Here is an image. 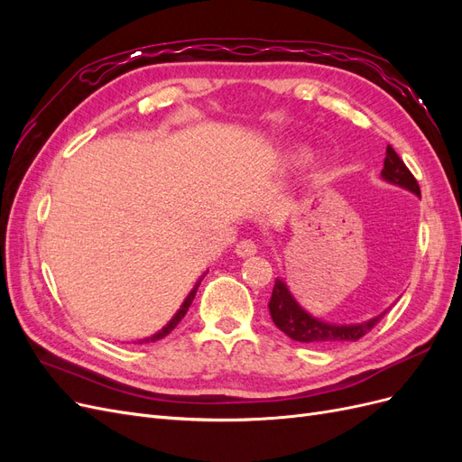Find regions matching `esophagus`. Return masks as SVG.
<instances>
[{
  "label": "esophagus",
  "mask_w": 462,
  "mask_h": 462,
  "mask_svg": "<svg viewBox=\"0 0 462 462\" xmlns=\"http://www.w3.org/2000/svg\"><path fill=\"white\" fill-rule=\"evenodd\" d=\"M235 253L239 254L241 258L254 256V254L258 253V245H256L254 241H250V239H243V241L236 243V246H235Z\"/></svg>",
  "instance_id": "34e87169"
}]
</instances>
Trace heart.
<instances>
[{
  "label": "heart",
  "mask_w": 462,
  "mask_h": 462,
  "mask_svg": "<svg viewBox=\"0 0 462 462\" xmlns=\"http://www.w3.org/2000/svg\"><path fill=\"white\" fill-rule=\"evenodd\" d=\"M306 158H309V156H306V152H299V153H295V156H292V162L302 163Z\"/></svg>",
  "instance_id": "obj_1"
}]
</instances>
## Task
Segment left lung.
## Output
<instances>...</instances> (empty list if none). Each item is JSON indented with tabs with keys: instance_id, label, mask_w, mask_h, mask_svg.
Returning <instances> with one entry per match:
<instances>
[{
	"instance_id": "left-lung-1",
	"label": "left lung",
	"mask_w": 462,
	"mask_h": 462,
	"mask_svg": "<svg viewBox=\"0 0 462 462\" xmlns=\"http://www.w3.org/2000/svg\"><path fill=\"white\" fill-rule=\"evenodd\" d=\"M382 179L391 185H397L401 189H407L409 192L420 197V187H418L414 175L409 171V167L397 156V152L387 146ZM270 314L273 324L282 329L291 339L299 343H310V345H333L343 341H358L362 335H366L377 321H380L387 310L377 314L368 321H360V324H331L324 321L310 312H306L302 306L292 297L287 283L283 279H275V285L270 299Z\"/></svg>"
}]
</instances>
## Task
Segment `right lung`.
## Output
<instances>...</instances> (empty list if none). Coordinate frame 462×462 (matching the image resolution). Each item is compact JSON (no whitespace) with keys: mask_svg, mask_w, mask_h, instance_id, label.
I'll use <instances>...</instances> for the list:
<instances>
[{"mask_svg":"<svg viewBox=\"0 0 462 462\" xmlns=\"http://www.w3.org/2000/svg\"><path fill=\"white\" fill-rule=\"evenodd\" d=\"M208 273V272H206ZM206 273H202L200 277H199V282L197 283H194V287L190 289V292H189V295H187V299L183 300V304H180V309L175 312V316L170 319V321H167V324L160 329V331H156V333H153V335H150V337H144V339H138V343H153V341H160V339H163L165 337V335H170L175 328H177V324H179V321L180 319H183L185 318V314L189 312V306L192 304V300H194V295H197V291H199V287H200V282H202V279H204V275Z\"/></svg>","mask_w":462,"mask_h":462,"instance_id":"add662e5","label":"right lung"}]
</instances>
